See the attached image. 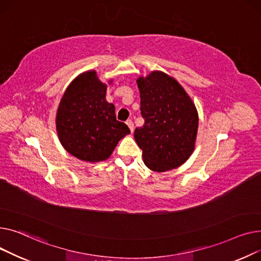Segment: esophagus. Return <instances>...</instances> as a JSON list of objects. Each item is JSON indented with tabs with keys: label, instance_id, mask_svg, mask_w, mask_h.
I'll return each mask as SVG.
<instances>
[{
	"label": "esophagus",
	"instance_id": "34e87169",
	"mask_svg": "<svg viewBox=\"0 0 261 261\" xmlns=\"http://www.w3.org/2000/svg\"><path fill=\"white\" fill-rule=\"evenodd\" d=\"M126 124H127V126L129 127L130 132H132V133H134V129H135V125H134V122H133L132 120H127V121H126Z\"/></svg>",
	"mask_w": 261,
	"mask_h": 261
}]
</instances>
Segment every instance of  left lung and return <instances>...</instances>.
<instances>
[{"label":"left lung","mask_w":261,"mask_h":261,"mask_svg":"<svg viewBox=\"0 0 261 261\" xmlns=\"http://www.w3.org/2000/svg\"><path fill=\"white\" fill-rule=\"evenodd\" d=\"M144 125L135 129L144 164L162 173L174 170L193 154L198 130L195 103L173 76L154 70L137 79Z\"/></svg>","instance_id":"obj_1"}]
</instances>
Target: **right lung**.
<instances>
[{
    "label": "right lung",
    "instance_id": "1",
    "mask_svg": "<svg viewBox=\"0 0 261 261\" xmlns=\"http://www.w3.org/2000/svg\"><path fill=\"white\" fill-rule=\"evenodd\" d=\"M112 82L113 79L109 84ZM106 89L97 71L87 70L70 82L59 103V140L70 155L82 161L107 160L118 142L130 134L125 123L117 121L115 105L106 101Z\"/></svg>",
    "mask_w": 261,
    "mask_h": 261
}]
</instances>
